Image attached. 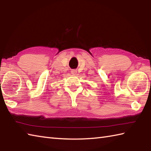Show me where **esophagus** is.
Listing matches in <instances>:
<instances>
[{
  "label": "esophagus",
  "instance_id": "34e87169",
  "mask_svg": "<svg viewBox=\"0 0 151 151\" xmlns=\"http://www.w3.org/2000/svg\"><path fill=\"white\" fill-rule=\"evenodd\" d=\"M70 73H71V74L72 75H76V73H77V71H76V70H75V69H73V70H71V71H70Z\"/></svg>",
  "mask_w": 151,
  "mask_h": 151
}]
</instances>
